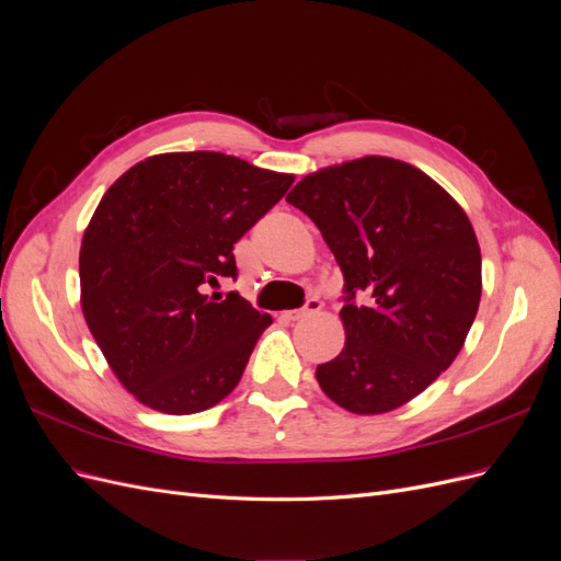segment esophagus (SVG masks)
I'll return each instance as SVG.
<instances>
[{
    "label": "esophagus",
    "instance_id": "34e87169",
    "mask_svg": "<svg viewBox=\"0 0 561 561\" xmlns=\"http://www.w3.org/2000/svg\"><path fill=\"white\" fill-rule=\"evenodd\" d=\"M320 307H322L320 299H309V301H307V307H304V309L283 311V313H280V318H283V320H287V322H290V320H299V318H304V316H309V313L320 311Z\"/></svg>",
    "mask_w": 561,
    "mask_h": 561
}]
</instances>
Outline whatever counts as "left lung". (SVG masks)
<instances>
[{
  "label": "left lung",
  "instance_id": "obj_1",
  "mask_svg": "<svg viewBox=\"0 0 561 561\" xmlns=\"http://www.w3.org/2000/svg\"><path fill=\"white\" fill-rule=\"evenodd\" d=\"M287 203L313 219L344 274L346 344L318 365L320 388L353 414L398 410L454 363L478 316L482 254L468 215L388 157L322 168Z\"/></svg>",
  "mask_w": 561,
  "mask_h": 561
}]
</instances>
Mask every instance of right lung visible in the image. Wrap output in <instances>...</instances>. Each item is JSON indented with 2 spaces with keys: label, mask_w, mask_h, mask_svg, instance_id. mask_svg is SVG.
Here are the masks:
<instances>
[{
  "label": "right lung",
  "mask_w": 561,
  "mask_h": 561,
  "mask_svg": "<svg viewBox=\"0 0 561 561\" xmlns=\"http://www.w3.org/2000/svg\"><path fill=\"white\" fill-rule=\"evenodd\" d=\"M295 182L219 151L157 154L118 178L83 231L81 311L116 379L163 414L210 410L239 386L271 316L239 293L233 243Z\"/></svg>",
  "instance_id": "obj_1"
}]
</instances>
